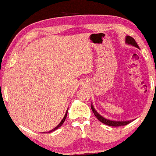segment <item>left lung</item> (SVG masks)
I'll list each match as a JSON object with an SVG mask.
<instances>
[{"instance_id": "8db88e82", "label": "left lung", "mask_w": 156, "mask_h": 156, "mask_svg": "<svg viewBox=\"0 0 156 156\" xmlns=\"http://www.w3.org/2000/svg\"><path fill=\"white\" fill-rule=\"evenodd\" d=\"M125 43L127 44H129V45H132L133 47H136L137 48H139V46L136 42L135 39L132 38L130 36H126L125 37ZM91 108H92V110L93 113H94V116L98 118V120H100L101 122H103V124L108 125V126H113V127H118V126H122V125H126L129 124L130 122H133L134 119H130V120H125V121H117V120H112V119H106V118L103 117V116H101V114H99L95 108H94V105H93L92 103H91Z\"/></svg>"}]
</instances>
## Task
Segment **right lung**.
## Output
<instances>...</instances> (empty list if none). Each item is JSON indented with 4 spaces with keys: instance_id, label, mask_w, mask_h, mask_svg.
Here are the masks:
<instances>
[{
    "instance_id": "1",
    "label": "right lung",
    "mask_w": 156,
    "mask_h": 156,
    "mask_svg": "<svg viewBox=\"0 0 156 156\" xmlns=\"http://www.w3.org/2000/svg\"><path fill=\"white\" fill-rule=\"evenodd\" d=\"M67 112H68V108H67V112H66V113H65V114H64V117L63 119H62V120L60 122V123H59V124H58V125H57V126L55 127V128H53V129H52L51 130H50V131H48V132H43V133H51V132H52V131H54V130H57V129H58V128H59L60 127L62 126V125H63L64 122L65 121V119H66V117H67Z\"/></svg>"
}]
</instances>
